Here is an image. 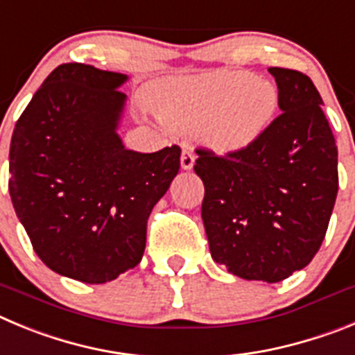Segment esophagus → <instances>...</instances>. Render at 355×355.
Here are the masks:
<instances>
[{"label":"esophagus","instance_id":"1","mask_svg":"<svg viewBox=\"0 0 355 355\" xmlns=\"http://www.w3.org/2000/svg\"><path fill=\"white\" fill-rule=\"evenodd\" d=\"M194 150L191 148V146H185L184 150H182V155H180V166L182 170H191L194 166Z\"/></svg>","mask_w":355,"mask_h":355}]
</instances>
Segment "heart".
Masks as SVG:
<instances>
[{
    "mask_svg": "<svg viewBox=\"0 0 355 355\" xmlns=\"http://www.w3.org/2000/svg\"><path fill=\"white\" fill-rule=\"evenodd\" d=\"M150 102L168 129H198L210 148L233 154L249 148L269 129L279 92L253 72L230 70L162 83Z\"/></svg>",
    "mask_w": 355,
    "mask_h": 355,
    "instance_id": "obj_1",
    "label": "heart"
}]
</instances>
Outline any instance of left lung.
Segmentation results:
<instances>
[{
    "label": "left lung",
    "mask_w": 355,
    "mask_h": 355,
    "mask_svg": "<svg viewBox=\"0 0 355 355\" xmlns=\"http://www.w3.org/2000/svg\"><path fill=\"white\" fill-rule=\"evenodd\" d=\"M279 110L249 148H198L201 217L214 261L248 281L277 283L320 249L338 194V146L322 97L302 72L270 67Z\"/></svg>",
    "instance_id": "left-lung-1"
}]
</instances>
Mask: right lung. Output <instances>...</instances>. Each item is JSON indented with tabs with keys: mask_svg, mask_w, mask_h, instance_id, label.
Segmentation results:
<instances>
[{
	"mask_svg": "<svg viewBox=\"0 0 355 355\" xmlns=\"http://www.w3.org/2000/svg\"><path fill=\"white\" fill-rule=\"evenodd\" d=\"M125 74L63 63L15 123L10 191L38 258L98 285L141 261L146 221L180 170V146L127 150L118 136Z\"/></svg>",
	"mask_w": 355,
	"mask_h": 355,
	"instance_id": "add662e5",
	"label": "right lung"
}]
</instances>
